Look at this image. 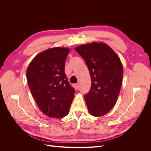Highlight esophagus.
<instances>
[{
  "mask_svg": "<svg viewBox=\"0 0 151 151\" xmlns=\"http://www.w3.org/2000/svg\"><path fill=\"white\" fill-rule=\"evenodd\" d=\"M73 86L74 87V88L76 89V90H77L79 89V85L77 84H73Z\"/></svg>",
  "mask_w": 151,
  "mask_h": 151,
  "instance_id": "obj_1",
  "label": "esophagus"
}]
</instances>
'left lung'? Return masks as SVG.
I'll return each mask as SVG.
<instances>
[{
    "label": "left lung",
    "instance_id": "left-lung-1",
    "mask_svg": "<svg viewBox=\"0 0 151 151\" xmlns=\"http://www.w3.org/2000/svg\"><path fill=\"white\" fill-rule=\"evenodd\" d=\"M75 50L84 58L89 69L91 86L84 95L89 113L101 116L115 106L119 95L123 78L120 59L108 45L92 43Z\"/></svg>",
    "mask_w": 151,
    "mask_h": 151
}]
</instances>
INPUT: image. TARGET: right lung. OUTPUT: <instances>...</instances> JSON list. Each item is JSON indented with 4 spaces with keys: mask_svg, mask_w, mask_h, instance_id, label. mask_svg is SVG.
<instances>
[{
    "mask_svg": "<svg viewBox=\"0 0 151 151\" xmlns=\"http://www.w3.org/2000/svg\"><path fill=\"white\" fill-rule=\"evenodd\" d=\"M70 52L66 48L48 49L36 55L27 68L32 96L40 109L49 117L62 118L69 112L75 89L65 74Z\"/></svg>",
    "mask_w": 151,
    "mask_h": 151,
    "instance_id": "1",
    "label": "right lung"
}]
</instances>
